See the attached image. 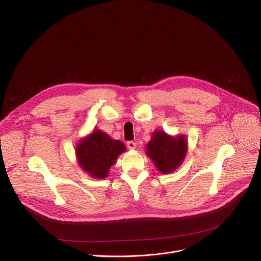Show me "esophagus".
Here are the masks:
<instances>
[{
    "label": "esophagus",
    "instance_id": "1",
    "mask_svg": "<svg viewBox=\"0 0 261 261\" xmlns=\"http://www.w3.org/2000/svg\"><path fill=\"white\" fill-rule=\"evenodd\" d=\"M127 147H128V149H130V150H134V149L136 148V144H135L134 142H128V143H127Z\"/></svg>",
    "mask_w": 261,
    "mask_h": 261
}]
</instances>
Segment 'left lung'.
I'll use <instances>...</instances> for the list:
<instances>
[{
    "label": "left lung",
    "instance_id": "8db88e82",
    "mask_svg": "<svg viewBox=\"0 0 261 261\" xmlns=\"http://www.w3.org/2000/svg\"><path fill=\"white\" fill-rule=\"evenodd\" d=\"M188 150L185 135L171 136L165 131H154L147 145V155L160 172L168 174L184 162Z\"/></svg>",
    "mask_w": 261,
    "mask_h": 261
}]
</instances>
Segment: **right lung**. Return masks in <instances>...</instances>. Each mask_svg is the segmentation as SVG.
I'll list each match as a JSON object with an SVG mask.
<instances>
[{
	"label": "right lung",
	"mask_w": 261,
	"mask_h": 261,
	"mask_svg": "<svg viewBox=\"0 0 261 261\" xmlns=\"http://www.w3.org/2000/svg\"><path fill=\"white\" fill-rule=\"evenodd\" d=\"M126 146L100 130H93L83 138L75 149L80 167L93 178H105Z\"/></svg>",
	"instance_id": "obj_1"
}]
</instances>
